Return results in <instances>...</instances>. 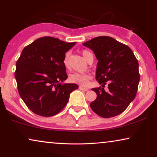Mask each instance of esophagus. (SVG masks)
Masks as SVG:
<instances>
[{
	"label": "esophagus",
	"instance_id": "34e87169",
	"mask_svg": "<svg viewBox=\"0 0 157 157\" xmlns=\"http://www.w3.org/2000/svg\"><path fill=\"white\" fill-rule=\"evenodd\" d=\"M79 89L82 90V91H88V90H89V89H88V88L81 86H79Z\"/></svg>",
	"mask_w": 157,
	"mask_h": 157
}]
</instances>
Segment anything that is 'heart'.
<instances>
[{"instance_id":"1","label":"heart","mask_w":157,"mask_h":157,"mask_svg":"<svg viewBox=\"0 0 157 157\" xmlns=\"http://www.w3.org/2000/svg\"><path fill=\"white\" fill-rule=\"evenodd\" d=\"M82 55L84 57V59L86 61H89L91 59H94L93 53L91 51L88 50H83L82 51ZM68 56L69 53H66L63 59V64L66 68L69 67V63H68ZM91 78V76L88 74H79V73H74V74H71L69 76V81L71 83H76L81 86H86L89 83V80Z\"/></svg>"}]
</instances>
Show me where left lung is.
<instances>
[{
    "label": "left lung",
    "instance_id": "left-lung-1",
    "mask_svg": "<svg viewBox=\"0 0 157 157\" xmlns=\"http://www.w3.org/2000/svg\"><path fill=\"white\" fill-rule=\"evenodd\" d=\"M83 45L91 49L98 60L96 79L102 86L92 89L97 97L90 106L103 118L116 117L136 96L140 80L138 61L129 47L109 36L94 38Z\"/></svg>",
    "mask_w": 157,
    "mask_h": 157
}]
</instances>
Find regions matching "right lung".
I'll use <instances>...</instances> for the list:
<instances>
[{
  "label": "right lung",
  "instance_id": "add662e5",
  "mask_svg": "<svg viewBox=\"0 0 157 157\" xmlns=\"http://www.w3.org/2000/svg\"><path fill=\"white\" fill-rule=\"evenodd\" d=\"M76 42L66 43L42 37L25 46L16 62L15 72L21 98L30 110L42 117H52L63 109L70 94L78 89L67 79L63 59Z\"/></svg>",
  "mask_w": 157,
  "mask_h": 157
}]
</instances>
